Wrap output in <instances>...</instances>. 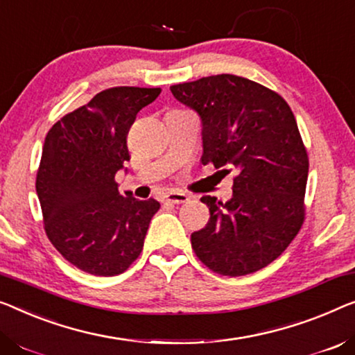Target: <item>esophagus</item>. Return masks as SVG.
Instances as JSON below:
<instances>
[{
    "instance_id": "1",
    "label": "esophagus",
    "mask_w": 355,
    "mask_h": 355,
    "mask_svg": "<svg viewBox=\"0 0 355 355\" xmlns=\"http://www.w3.org/2000/svg\"><path fill=\"white\" fill-rule=\"evenodd\" d=\"M188 199L189 198L187 194L178 193V191H171V193L162 196V200L167 204H183V202H187Z\"/></svg>"
}]
</instances>
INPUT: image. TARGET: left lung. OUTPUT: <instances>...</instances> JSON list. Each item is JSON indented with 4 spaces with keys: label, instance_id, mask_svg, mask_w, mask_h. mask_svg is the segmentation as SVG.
Here are the masks:
<instances>
[{
    "label": "left lung",
    "instance_id": "8db88e82",
    "mask_svg": "<svg viewBox=\"0 0 355 355\" xmlns=\"http://www.w3.org/2000/svg\"><path fill=\"white\" fill-rule=\"evenodd\" d=\"M171 91L199 114L204 166L236 171L228 202L200 198L210 218L191 234L196 255L232 277L268 266L304 220L309 161L292 110L271 89L236 75L200 78Z\"/></svg>",
    "mask_w": 355,
    "mask_h": 355
}]
</instances>
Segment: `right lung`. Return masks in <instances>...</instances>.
<instances>
[{
  "label": "right lung",
  "instance_id": "1",
  "mask_svg": "<svg viewBox=\"0 0 355 355\" xmlns=\"http://www.w3.org/2000/svg\"><path fill=\"white\" fill-rule=\"evenodd\" d=\"M159 87H113L47 132L36 175L44 230L65 260L94 276H116L144 248L161 204L121 196L114 175L130 159L127 132Z\"/></svg>",
  "mask_w": 355,
  "mask_h": 355
}]
</instances>
